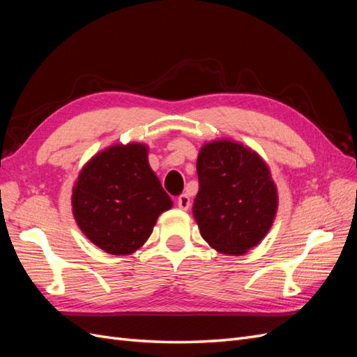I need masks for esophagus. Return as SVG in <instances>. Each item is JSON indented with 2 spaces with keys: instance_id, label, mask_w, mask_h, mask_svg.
<instances>
[{
  "instance_id": "obj_1",
  "label": "esophagus",
  "mask_w": 357,
  "mask_h": 357,
  "mask_svg": "<svg viewBox=\"0 0 357 357\" xmlns=\"http://www.w3.org/2000/svg\"><path fill=\"white\" fill-rule=\"evenodd\" d=\"M177 205H178V208H181V210H189L190 198H189L188 193H183V195H180L177 198Z\"/></svg>"
}]
</instances>
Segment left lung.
Here are the masks:
<instances>
[{"label": "left lung", "instance_id": "left-lung-1", "mask_svg": "<svg viewBox=\"0 0 357 357\" xmlns=\"http://www.w3.org/2000/svg\"><path fill=\"white\" fill-rule=\"evenodd\" d=\"M197 172L192 211L202 238L219 253L245 255L265 238L278 208L266 162L243 143L214 139L201 147Z\"/></svg>", "mask_w": 357, "mask_h": 357}]
</instances>
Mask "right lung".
<instances>
[{
    "instance_id": "right-lung-1",
    "label": "right lung",
    "mask_w": 357,
    "mask_h": 357,
    "mask_svg": "<svg viewBox=\"0 0 357 357\" xmlns=\"http://www.w3.org/2000/svg\"><path fill=\"white\" fill-rule=\"evenodd\" d=\"M143 143L113 144L92 156L73 186V215L80 231L116 256L137 252L159 215L172 207L149 165Z\"/></svg>"
}]
</instances>
